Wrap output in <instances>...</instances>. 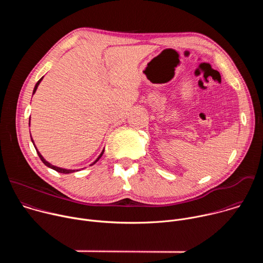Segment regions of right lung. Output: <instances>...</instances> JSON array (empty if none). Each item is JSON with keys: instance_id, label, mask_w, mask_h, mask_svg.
<instances>
[{"instance_id": "1", "label": "right lung", "mask_w": 263, "mask_h": 263, "mask_svg": "<svg viewBox=\"0 0 263 263\" xmlns=\"http://www.w3.org/2000/svg\"><path fill=\"white\" fill-rule=\"evenodd\" d=\"M44 78V77H43ZM43 78H41L39 81H37V83L35 84V87H34V89H33V95L35 93V91H36V89H37V87H39V85H40V83L42 82V80H43ZM29 126H30V119H29ZM31 140H32V142H33V144H34V147L36 148V152H37V154H39V156H40V158H41V160L48 166V167H50V168H52V170H54V171H56V172H58V173H61V174H70V173H73V172H78V170L76 171V170H66V168H62V167H58V166H55V165H53V164H51L50 162H48L44 157H43V155L39 152V149H37V147L35 146V143H34V140L32 139V136H31ZM104 154V149L102 151V153L99 155V157L96 159V161L93 162V163H91L90 165H93L97 161H99V159L102 157V155Z\"/></svg>"}]
</instances>
